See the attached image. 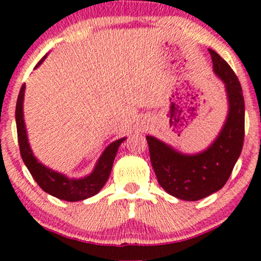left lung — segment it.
<instances>
[{"label": "left lung", "mask_w": 261, "mask_h": 261, "mask_svg": "<svg viewBox=\"0 0 261 261\" xmlns=\"http://www.w3.org/2000/svg\"><path fill=\"white\" fill-rule=\"evenodd\" d=\"M208 51L228 101L226 121L214 142L199 153L187 154L153 136L146 137L160 185L169 195L185 201H197L222 189L243 147L245 110L241 83L216 51Z\"/></svg>", "instance_id": "left-lung-1"}]
</instances>
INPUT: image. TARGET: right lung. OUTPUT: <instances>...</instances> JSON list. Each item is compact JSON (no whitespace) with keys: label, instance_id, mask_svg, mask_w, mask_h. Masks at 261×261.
I'll list each match as a JSON object with an SVG mask.
<instances>
[{"label":"right lung","instance_id":"obj_1","mask_svg":"<svg viewBox=\"0 0 261 261\" xmlns=\"http://www.w3.org/2000/svg\"><path fill=\"white\" fill-rule=\"evenodd\" d=\"M46 56L47 54L38 62L35 68H38L39 66L43 64ZM24 91L25 85H23L19 91V95H18L16 107L18 143H19L22 160L24 162L27 168L31 172L34 180L38 182L39 187L43 189L45 193L58 197V199L65 200V201H82V200L94 196L106 185L108 178L110 175V172H112L113 163L114 160H115L118 148L126 140V137H122V139H119L110 143L104 149L99 160L95 163L92 173H89L88 175L83 176V178H68V176L62 174V173L47 168L41 162H39L38 158L33 153L31 145L28 142L24 114H23Z\"/></svg>","mask_w":261,"mask_h":261}]
</instances>
